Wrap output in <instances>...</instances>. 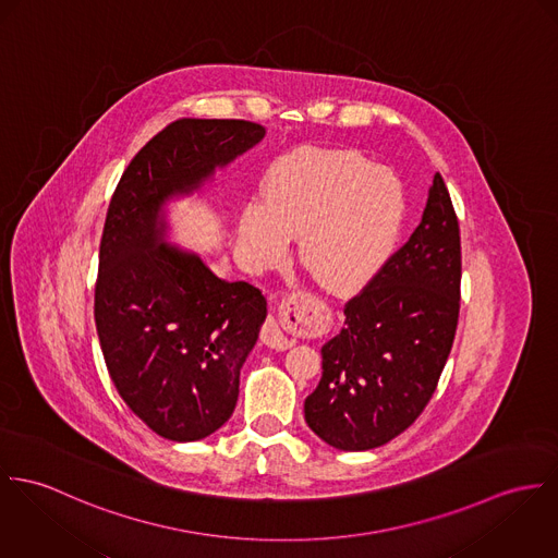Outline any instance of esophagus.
<instances>
[{
  "mask_svg": "<svg viewBox=\"0 0 558 558\" xmlns=\"http://www.w3.org/2000/svg\"><path fill=\"white\" fill-rule=\"evenodd\" d=\"M280 316L287 320V318H298L300 320V298L298 295H287L280 304ZM260 338L263 342L269 347V349H276V351H287L293 347V342L284 336L282 331V325L276 320V318H269L265 325H263V331H260Z\"/></svg>",
  "mask_w": 558,
  "mask_h": 558,
  "instance_id": "obj_1",
  "label": "esophagus"
}]
</instances>
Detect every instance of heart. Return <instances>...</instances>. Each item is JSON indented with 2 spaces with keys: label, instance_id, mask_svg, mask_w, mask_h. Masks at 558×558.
<instances>
[{
  "label": "heart",
  "instance_id": "1",
  "mask_svg": "<svg viewBox=\"0 0 558 558\" xmlns=\"http://www.w3.org/2000/svg\"><path fill=\"white\" fill-rule=\"evenodd\" d=\"M398 180L347 149H302L267 173L265 201L252 198L240 216V246L250 265L280 263L291 238L300 258L333 291L371 282L387 263L404 222Z\"/></svg>",
  "mask_w": 558,
  "mask_h": 558
}]
</instances>
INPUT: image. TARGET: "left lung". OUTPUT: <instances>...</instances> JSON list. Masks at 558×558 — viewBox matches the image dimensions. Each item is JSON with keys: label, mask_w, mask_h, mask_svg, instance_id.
<instances>
[{"label": "left lung", "mask_w": 558, "mask_h": 558, "mask_svg": "<svg viewBox=\"0 0 558 558\" xmlns=\"http://www.w3.org/2000/svg\"><path fill=\"white\" fill-rule=\"evenodd\" d=\"M460 227L436 173L420 227L344 306L323 344V376L304 402L310 430L342 451L404 433L426 409L460 312Z\"/></svg>", "instance_id": "obj_1"}]
</instances>
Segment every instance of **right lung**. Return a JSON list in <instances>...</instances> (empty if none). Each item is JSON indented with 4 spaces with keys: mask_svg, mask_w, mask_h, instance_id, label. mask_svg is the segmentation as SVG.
Wrapping results in <instances>:
<instances>
[{
    "mask_svg": "<svg viewBox=\"0 0 558 558\" xmlns=\"http://www.w3.org/2000/svg\"><path fill=\"white\" fill-rule=\"evenodd\" d=\"M263 136L244 120H178L132 158L109 203L94 298L100 349L130 411L169 440L205 438L233 415L267 302L171 246L165 205Z\"/></svg>",
    "mask_w": 558,
    "mask_h": 558,
    "instance_id": "right-lung-1",
    "label": "right lung"
}]
</instances>
